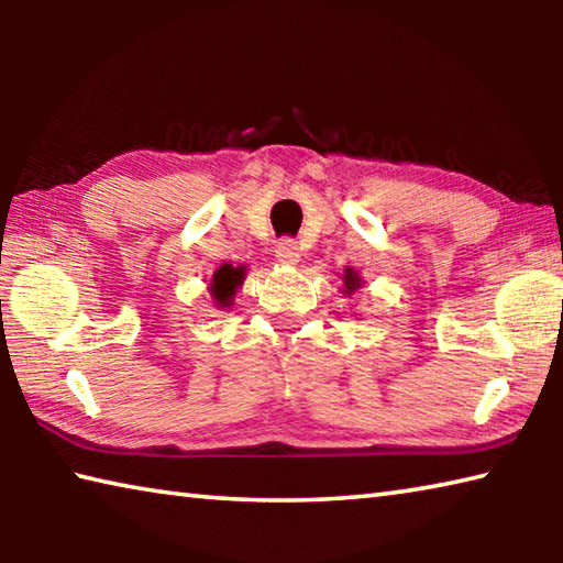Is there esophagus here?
I'll list each match as a JSON object with an SVG mask.
<instances>
[{
	"label": "esophagus",
	"mask_w": 563,
	"mask_h": 563,
	"mask_svg": "<svg viewBox=\"0 0 563 563\" xmlns=\"http://www.w3.org/2000/svg\"><path fill=\"white\" fill-rule=\"evenodd\" d=\"M275 258H278L283 265H298L300 261L298 241H292V238H283V241L275 245Z\"/></svg>",
	"instance_id": "esophagus-1"
}]
</instances>
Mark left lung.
Masks as SVG:
<instances>
[{"mask_svg":"<svg viewBox=\"0 0 563 563\" xmlns=\"http://www.w3.org/2000/svg\"><path fill=\"white\" fill-rule=\"evenodd\" d=\"M342 280H345V292L350 295V292H355L357 288H360V275L355 273V271H352V268H347L345 271V275H342Z\"/></svg>","mask_w":563,"mask_h":563,"instance_id":"8db88e82","label":"left lung"}]
</instances>
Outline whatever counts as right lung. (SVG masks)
<instances>
[{"label": "right lung", "mask_w": 563, "mask_h": 563, "mask_svg": "<svg viewBox=\"0 0 563 563\" xmlns=\"http://www.w3.org/2000/svg\"><path fill=\"white\" fill-rule=\"evenodd\" d=\"M243 278H245V265L233 268L231 263H223L221 268L213 273L211 295L218 308H228V305L233 302V295L238 290V285H243Z\"/></svg>", "instance_id": "obj_1"}]
</instances>
